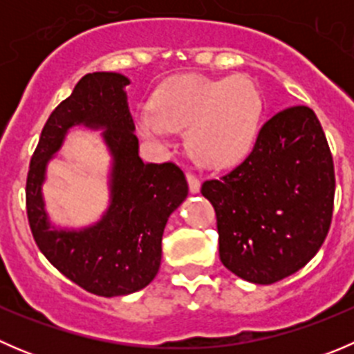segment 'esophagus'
Wrapping results in <instances>:
<instances>
[{
    "label": "esophagus",
    "instance_id": "obj_1",
    "mask_svg": "<svg viewBox=\"0 0 354 354\" xmlns=\"http://www.w3.org/2000/svg\"><path fill=\"white\" fill-rule=\"evenodd\" d=\"M187 181H188V188H190L192 194H197L200 190V180L195 173H187Z\"/></svg>",
    "mask_w": 354,
    "mask_h": 354
}]
</instances>
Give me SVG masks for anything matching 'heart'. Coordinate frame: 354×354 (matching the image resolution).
<instances>
[{
    "mask_svg": "<svg viewBox=\"0 0 354 354\" xmlns=\"http://www.w3.org/2000/svg\"><path fill=\"white\" fill-rule=\"evenodd\" d=\"M262 111V94L250 78L190 75L164 84L154 97V111L142 113L138 127L157 142L169 130H188V149L198 164L227 167L250 152Z\"/></svg>",
    "mask_w": 354,
    "mask_h": 354,
    "instance_id": "1",
    "label": "heart"
}]
</instances>
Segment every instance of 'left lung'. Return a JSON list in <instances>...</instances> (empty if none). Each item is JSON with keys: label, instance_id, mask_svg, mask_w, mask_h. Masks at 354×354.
I'll return each instance as SVG.
<instances>
[{"label": "left lung", "instance_id": "8db88e82", "mask_svg": "<svg viewBox=\"0 0 354 354\" xmlns=\"http://www.w3.org/2000/svg\"><path fill=\"white\" fill-rule=\"evenodd\" d=\"M200 192L216 210L226 269L255 284L295 274L322 246L334 210V160L317 114L276 113L243 162Z\"/></svg>", "mask_w": 354, "mask_h": 354}]
</instances>
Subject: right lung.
I'll list each match as a JSON object with an SVG mask.
<instances>
[{
	"mask_svg": "<svg viewBox=\"0 0 354 354\" xmlns=\"http://www.w3.org/2000/svg\"><path fill=\"white\" fill-rule=\"evenodd\" d=\"M128 84L123 75L106 71L82 77L46 121L25 187L28 226L39 250L63 276L106 298L130 295L154 279L167 217L188 195L176 164L144 162L138 157V138L123 91ZM78 122L109 128L105 140L115 159L111 205L102 223L88 230H49L40 195L45 164L67 128Z\"/></svg>",
	"mask_w": 354,
	"mask_h": 354,
	"instance_id": "add662e5",
	"label": "right lung"
}]
</instances>
